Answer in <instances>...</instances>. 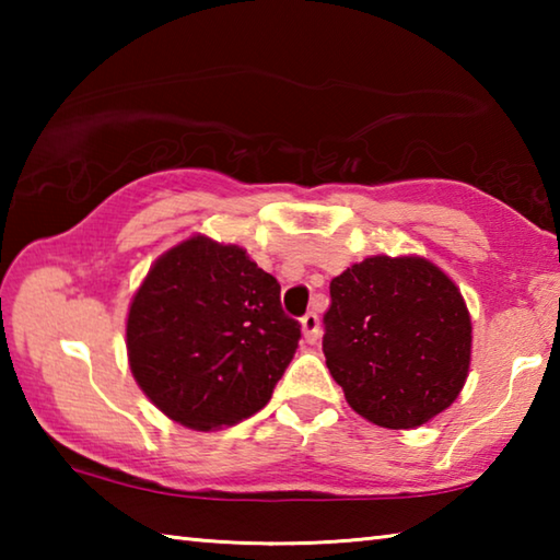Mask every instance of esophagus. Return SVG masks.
<instances>
[{
  "instance_id": "obj_1",
  "label": "esophagus",
  "mask_w": 560,
  "mask_h": 560,
  "mask_svg": "<svg viewBox=\"0 0 560 560\" xmlns=\"http://www.w3.org/2000/svg\"><path fill=\"white\" fill-rule=\"evenodd\" d=\"M301 326H303V338H306L308 343H316L320 336V320L316 311H308V314L301 318Z\"/></svg>"
}]
</instances>
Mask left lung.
Listing matches in <instances>:
<instances>
[{"label": "left lung", "instance_id": "left-lung-1", "mask_svg": "<svg viewBox=\"0 0 560 560\" xmlns=\"http://www.w3.org/2000/svg\"><path fill=\"white\" fill-rule=\"evenodd\" d=\"M324 355L358 415L420 428L457 400L471 320L447 273L420 257H371L330 281Z\"/></svg>", "mask_w": 560, "mask_h": 560}]
</instances>
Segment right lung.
<instances>
[{"label":"right lung","mask_w":560,"mask_h":560,"mask_svg":"<svg viewBox=\"0 0 560 560\" xmlns=\"http://www.w3.org/2000/svg\"><path fill=\"white\" fill-rule=\"evenodd\" d=\"M128 360L170 420L214 430L259 412L299 348L279 281L234 244L192 236L148 271L128 311Z\"/></svg>","instance_id":"add662e5"}]
</instances>
